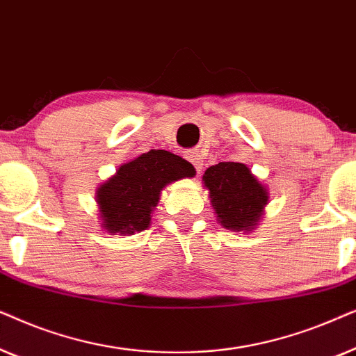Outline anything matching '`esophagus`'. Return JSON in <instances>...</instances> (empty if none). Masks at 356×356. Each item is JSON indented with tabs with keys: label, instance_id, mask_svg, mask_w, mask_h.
<instances>
[{
	"label": "esophagus",
	"instance_id": "esophagus-1",
	"mask_svg": "<svg viewBox=\"0 0 356 356\" xmlns=\"http://www.w3.org/2000/svg\"><path fill=\"white\" fill-rule=\"evenodd\" d=\"M189 160H191V163L194 165V167H196L197 172H201L202 167H204V160H202L201 155H199L197 152H191V154H189Z\"/></svg>",
	"mask_w": 356,
	"mask_h": 356
}]
</instances>
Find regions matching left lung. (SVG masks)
I'll return each instance as SVG.
<instances>
[{"mask_svg":"<svg viewBox=\"0 0 356 356\" xmlns=\"http://www.w3.org/2000/svg\"><path fill=\"white\" fill-rule=\"evenodd\" d=\"M204 188L217 222L230 232L256 230L269 204V189L241 162H220L206 170Z\"/></svg>","mask_w":356,"mask_h":356,"instance_id":"1","label":"left lung"}]
</instances>
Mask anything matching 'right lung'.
<instances>
[{
	"instance_id": "obj_1",
	"label": "right lung",
	"mask_w": 356,
	"mask_h": 356,
	"mask_svg": "<svg viewBox=\"0 0 356 356\" xmlns=\"http://www.w3.org/2000/svg\"><path fill=\"white\" fill-rule=\"evenodd\" d=\"M194 175L196 170L188 160L168 150L152 149L121 163L113 177L97 188L102 228L110 235L121 236L145 230L162 189Z\"/></svg>"
}]
</instances>
